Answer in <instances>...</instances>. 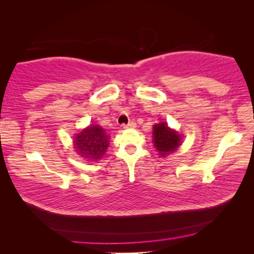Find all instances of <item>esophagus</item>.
Masks as SVG:
<instances>
[{
  "label": "esophagus",
  "instance_id": "34e87169",
  "mask_svg": "<svg viewBox=\"0 0 254 254\" xmlns=\"http://www.w3.org/2000/svg\"><path fill=\"white\" fill-rule=\"evenodd\" d=\"M135 127H136V123L135 122H130V123L124 124V126H123L124 128H134Z\"/></svg>",
  "mask_w": 254,
  "mask_h": 254
}]
</instances>
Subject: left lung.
<instances>
[{"label": "left lung", "mask_w": 254, "mask_h": 254, "mask_svg": "<svg viewBox=\"0 0 254 254\" xmlns=\"http://www.w3.org/2000/svg\"><path fill=\"white\" fill-rule=\"evenodd\" d=\"M153 143L161 156H167L177 150L182 144V136L177 131L171 130L166 122L153 126Z\"/></svg>", "instance_id": "8db88e82"}]
</instances>
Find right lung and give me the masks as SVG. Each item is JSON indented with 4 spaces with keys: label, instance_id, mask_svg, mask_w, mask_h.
<instances>
[{
    "label": "right lung",
    "instance_id": "add662e5",
    "mask_svg": "<svg viewBox=\"0 0 254 254\" xmlns=\"http://www.w3.org/2000/svg\"><path fill=\"white\" fill-rule=\"evenodd\" d=\"M109 141V135H106L101 127L91 126L75 136L74 145L80 157L93 162L104 156Z\"/></svg>",
    "mask_w": 254,
    "mask_h": 254
}]
</instances>
